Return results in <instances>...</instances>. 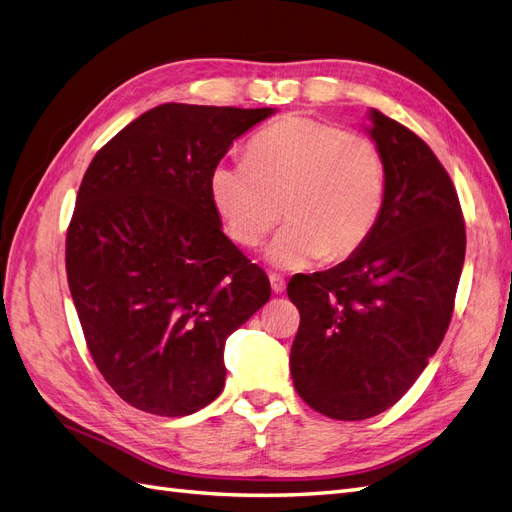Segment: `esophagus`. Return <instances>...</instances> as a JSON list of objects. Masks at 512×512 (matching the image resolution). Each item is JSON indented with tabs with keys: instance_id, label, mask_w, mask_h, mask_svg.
I'll return each instance as SVG.
<instances>
[{
	"instance_id": "1",
	"label": "esophagus",
	"mask_w": 512,
	"mask_h": 512,
	"mask_svg": "<svg viewBox=\"0 0 512 512\" xmlns=\"http://www.w3.org/2000/svg\"><path fill=\"white\" fill-rule=\"evenodd\" d=\"M269 282H271V288H273V292H277V294H280V292H284V290H286V280H284L282 275L271 273V275H269Z\"/></svg>"
}]
</instances>
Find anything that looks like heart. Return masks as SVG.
<instances>
[{
	"label": "heart",
	"instance_id": "1",
	"mask_svg": "<svg viewBox=\"0 0 512 512\" xmlns=\"http://www.w3.org/2000/svg\"><path fill=\"white\" fill-rule=\"evenodd\" d=\"M250 162L213 168L209 194L228 237L256 247L282 218L269 247L277 267L322 256L342 262L374 232L386 198V162L371 138L312 117H284L250 145Z\"/></svg>",
	"mask_w": 512,
	"mask_h": 512
}]
</instances>
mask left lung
Listing matches in <instances>:
<instances>
[{
    "label": "left lung",
    "mask_w": 512,
    "mask_h": 512,
    "mask_svg": "<svg viewBox=\"0 0 512 512\" xmlns=\"http://www.w3.org/2000/svg\"><path fill=\"white\" fill-rule=\"evenodd\" d=\"M369 119L386 162L380 220L354 256L286 288L301 314L294 389L335 421H363L406 395L451 324L466 258L461 205L436 153L376 108Z\"/></svg>",
    "instance_id": "left-lung-1"
}]
</instances>
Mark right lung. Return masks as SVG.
<instances>
[{"instance_id": "right-lung-1", "label": "right lung", "mask_w": 512, "mask_h": 512, "mask_svg": "<svg viewBox=\"0 0 512 512\" xmlns=\"http://www.w3.org/2000/svg\"><path fill=\"white\" fill-rule=\"evenodd\" d=\"M273 108L160 104L91 160L66 273L96 367L130 406L185 416L224 389V344L271 297L209 194L232 141Z\"/></svg>"}]
</instances>
